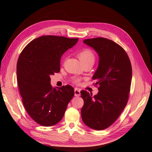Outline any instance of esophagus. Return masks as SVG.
Segmentation results:
<instances>
[{"instance_id":"1","label":"esophagus","mask_w":152,"mask_h":152,"mask_svg":"<svg viewBox=\"0 0 152 152\" xmlns=\"http://www.w3.org/2000/svg\"><path fill=\"white\" fill-rule=\"evenodd\" d=\"M74 95L76 96H80V90L78 88L74 89Z\"/></svg>"}]
</instances>
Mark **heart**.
I'll list each match as a JSON object with an SVG mask.
<instances>
[{"label":"heart","mask_w":152,"mask_h":152,"mask_svg":"<svg viewBox=\"0 0 152 152\" xmlns=\"http://www.w3.org/2000/svg\"><path fill=\"white\" fill-rule=\"evenodd\" d=\"M78 56L83 64L88 63L93 64L95 61V55L94 52L89 48H84V49L80 51L78 53ZM73 82L75 83H79L80 79L76 78H74Z\"/></svg>","instance_id":"b5f03b06"}]
</instances>
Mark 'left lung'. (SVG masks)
Instances as JSON below:
<instances>
[{
  "label": "left lung",
  "mask_w": 152,
  "mask_h": 152,
  "mask_svg": "<svg viewBox=\"0 0 152 152\" xmlns=\"http://www.w3.org/2000/svg\"><path fill=\"white\" fill-rule=\"evenodd\" d=\"M83 42L99 56V66L93 76L99 93L93 96L87 91H81L84 101L82 119L89 127L101 131L114 124L127 104L132 66L126 51L114 41L99 37Z\"/></svg>",
  "instance_id": "1"
}]
</instances>
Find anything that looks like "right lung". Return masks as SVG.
<instances>
[{
	"label": "right lung",
	"mask_w": 152,
	"mask_h": 152,
	"mask_svg": "<svg viewBox=\"0 0 152 152\" xmlns=\"http://www.w3.org/2000/svg\"><path fill=\"white\" fill-rule=\"evenodd\" d=\"M78 40L55 35L42 36L32 40L19 55V93L28 115L39 125L50 127L59 123L74 95V88L69 85L53 88L50 76L59 72L61 56Z\"/></svg>",
	"instance_id": "1"
}]
</instances>
